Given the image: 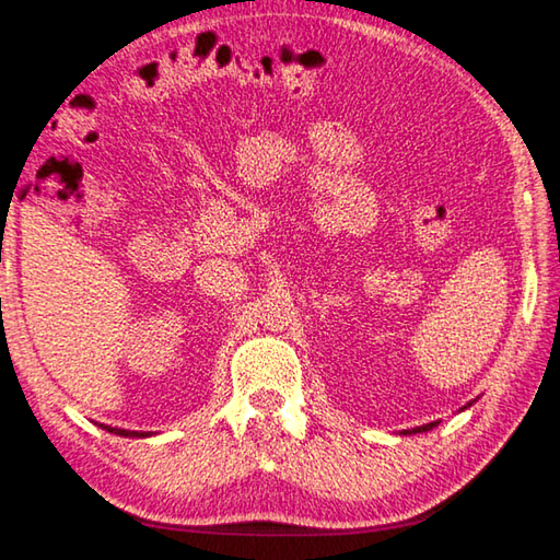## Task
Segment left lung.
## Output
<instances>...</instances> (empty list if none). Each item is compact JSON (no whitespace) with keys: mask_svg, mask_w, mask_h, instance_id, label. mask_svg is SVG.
<instances>
[{"mask_svg":"<svg viewBox=\"0 0 560 560\" xmlns=\"http://www.w3.org/2000/svg\"><path fill=\"white\" fill-rule=\"evenodd\" d=\"M476 401H471V404H466L464 408H468V406H474ZM439 425V421H431V423H425V425H416V429H406V431H401L404 436H411V433H425V431H431V429H436Z\"/></svg>","mask_w":560,"mask_h":560,"instance_id":"left-lung-1","label":"left lung"}]
</instances>
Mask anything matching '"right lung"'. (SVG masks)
<instances>
[{
  "instance_id": "right-lung-1",
  "label": "right lung",
  "mask_w": 560,
  "mask_h": 560,
  "mask_svg": "<svg viewBox=\"0 0 560 560\" xmlns=\"http://www.w3.org/2000/svg\"><path fill=\"white\" fill-rule=\"evenodd\" d=\"M104 431L114 433V436H124V439H147V436H154L152 431H127V429H114V425H104L100 423Z\"/></svg>"
}]
</instances>
